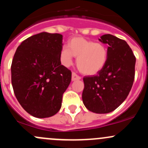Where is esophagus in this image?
Wrapping results in <instances>:
<instances>
[{
	"instance_id": "1",
	"label": "esophagus",
	"mask_w": 148,
	"mask_h": 148,
	"mask_svg": "<svg viewBox=\"0 0 148 148\" xmlns=\"http://www.w3.org/2000/svg\"><path fill=\"white\" fill-rule=\"evenodd\" d=\"M81 79V77L77 75L76 73L72 72V74H71V80L72 81H76V80H79Z\"/></svg>"
}]
</instances>
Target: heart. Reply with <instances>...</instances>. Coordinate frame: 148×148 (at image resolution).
Returning <instances> with one entry per match:
<instances>
[{"mask_svg": "<svg viewBox=\"0 0 148 148\" xmlns=\"http://www.w3.org/2000/svg\"><path fill=\"white\" fill-rule=\"evenodd\" d=\"M107 50L102 44L75 37L69 41L68 47L62 50V57L65 65L69 66L72 57H77V65L79 70L86 75H94L104 68L107 60Z\"/></svg>", "mask_w": 148, "mask_h": 148, "instance_id": "heart-1", "label": "heart"}]
</instances>
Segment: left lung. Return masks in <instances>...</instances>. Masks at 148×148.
<instances>
[{"label":"left lung","mask_w":148,"mask_h":148,"mask_svg":"<svg viewBox=\"0 0 148 148\" xmlns=\"http://www.w3.org/2000/svg\"><path fill=\"white\" fill-rule=\"evenodd\" d=\"M99 40L109 45L107 63L97 75L83 78L82 100L89 111L106 114L116 110L129 95L135 79L136 59L124 40L111 34L103 35Z\"/></svg>","instance_id":"left-lung-1"}]
</instances>
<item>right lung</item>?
<instances>
[{
    "label": "right lung",
    "instance_id": "obj_1",
    "mask_svg": "<svg viewBox=\"0 0 148 148\" xmlns=\"http://www.w3.org/2000/svg\"><path fill=\"white\" fill-rule=\"evenodd\" d=\"M63 36L42 32L26 38L17 48L11 64L16 99L31 115L46 118L62 107L71 72L61 64Z\"/></svg>",
    "mask_w": 148,
    "mask_h": 148
}]
</instances>
